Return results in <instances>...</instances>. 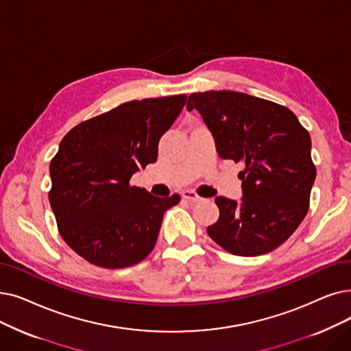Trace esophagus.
<instances>
[{
    "label": "esophagus",
    "instance_id": "34e87169",
    "mask_svg": "<svg viewBox=\"0 0 351 351\" xmlns=\"http://www.w3.org/2000/svg\"><path fill=\"white\" fill-rule=\"evenodd\" d=\"M182 197H184L185 201H188V202H191V204H199V202L204 201L202 197L197 196L193 191H185V192H182Z\"/></svg>",
    "mask_w": 351,
    "mask_h": 351
}]
</instances>
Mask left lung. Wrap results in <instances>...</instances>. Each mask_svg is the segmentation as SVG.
I'll use <instances>...</instances> for the list:
<instances>
[{"label": "left lung", "mask_w": 351, "mask_h": 351, "mask_svg": "<svg viewBox=\"0 0 351 351\" xmlns=\"http://www.w3.org/2000/svg\"><path fill=\"white\" fill-rule=\"evenodd\" d=\"M222 159L242 162V197H215L219 219L208 235L228 252L256 256L278 248L307 215L315 179L311 139L284 106L239 91L193 93Z\"/></svg>", "instance_id": "left-lung-1"}]
</instances>
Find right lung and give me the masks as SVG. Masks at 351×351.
Returning <instances> with one entry per match:
<instances>
[{"label": "right lung", "mask_w": 351, "mask_h": 351, "mask_svg": "<svg viewBox=\"0 0 351 351\" xmlns=\"http://www.w3.org/2000/svg\"><path fill=\"white\" fill-rule=\"evenodd\" d=\"M186 95L132 100L73 128L50 163L49 199L58 232L90 264L126 268L154 250L166 209L180 201L132 186L158 159V145Z\"/></svg>", "instance_id": "add662e5"}]
</instances>
